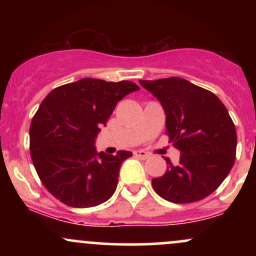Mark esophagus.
<instances>
[{"label":"esophagus","mask_w":256,"mask_h":256,"mask_svg":"<svg viewBox=\"0 0 256 256\" xmlns=\"http://www.w3.org/2000/svg\"><path fill=\"white\" fill-rule=\"evenodd\" d=\"M134 156L138 158H142V160H146V158H149V154L143 150H136V152H134Z\"/></svg>","instance_id":"34e87169"}]
</instances>
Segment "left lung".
<instances>
[{"label": "left lung", "instance_id": "obj_1", "mask_svg": "<svg viewBox=\"0 0 256 256\" xmlns=\"http://www.w3.org/2000/svg\"><path fill=\"white\" fill-rule=\"evenodd\" d=\"M166 114V134L180 152L178 165L152 180L155 192L174 204H192L216 192L236 158L237 134L220 100L179 77L140 80Z\"/></svg>", "mask_w": 256, "mask_h": 256}]
</instances>
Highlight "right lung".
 Wrapping results in <instances>:
<instances>
[{"instance_id": "1", "label": "right lung", "mask_w": 256, "mask_h": 256, "mask_svg": "<svg viewBox=\"0 0 256 256\" xmlns=\"http://www.w3.org/2000/svg\"><path fill=\"white\" fill-rule=\"evenodd\" d=\"M140 86L83 78L55 88L30 126L32 162L44 186L62 204L88 208L104 204L118 185L120 166L131 152H96L95 138L122 98Z\"/></svg>"}]
</instances>
